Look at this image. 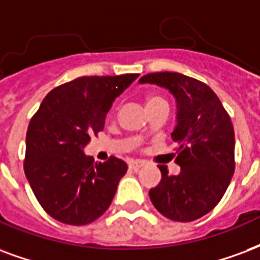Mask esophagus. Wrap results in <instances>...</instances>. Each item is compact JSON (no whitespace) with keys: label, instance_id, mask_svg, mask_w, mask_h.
<instances>
[{"label":"esophagus","instance_id":"1","mask_svg":"<svg viewBox=\"0 0 260 260\" xmlns=\"http://www.w3.org/2000/svg\"><path fill=\"white\" fill-rule=\"evenodd\" d=\"M143 165H145V162H143V161H132V162H129V169L138 171V169L142 168Z\"/></svg>","mask_w":260,"mask_h":260}]
</instances>
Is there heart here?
<instances>
[{
    "label": "heart",
    "instance_id": "1",
    "mask_svg": "<svg viewBox=\"0 0 260 260\" xmlns=\"http://www.w3.org/2000/svg\"><path fill=\"white\" fill-rule=\"evenodd\" d=\"M146 103H147V109H150V107H154V106L158 105H168V101L162 96L151 95L146 99ZM113 113H114V110H113Z\"/></svg>",
    "mask_w": 260,
    "mask_h": 260
}]
</instances>
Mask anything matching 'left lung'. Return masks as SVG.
Returning <instances> with one entry per match:
<instances>
[{"label": "left lung", "mask_w": 260, "mask_h": 260, "mask_svg": "<svg viewBox=\"0 0 260 260\" xmlns=\"http://www.w3.org/2000/svg\"><path fill=\"white\" fill-rule=\"evenodd\" d=\"M140 84L168 88L178 101V176L158 165L161 182L150 189L151 203L175 222H191L211 212L226 193L234 174V129L230 115L207 84L174 71L150 73Z\"/></svg>", "instance_id": "8db88e82"}]
</instances>
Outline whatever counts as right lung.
Wrapping results in <instances>:
<instances>
[{
    "mask_svg": "<svg viewBox=\"0 0 260 260\" xmlns=\"http://www.w3.org/2000/svg\"><path fill=\"white\" fill-rule=\"evenodd\" d=\"M138 76L78 77L53 88L31 117L23 167L38 203L53 219L84 226L110 207L128 165L115 155L95 162L82 149L103 131L114 99Z\"/></svg>",
    "mask_w": 260,
    "mask_h": 260,
    "instance_id": "right-lung-1",
    "label": "right lung"
}]
</instances>
